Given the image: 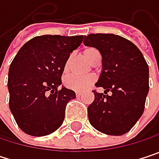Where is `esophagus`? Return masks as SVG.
Instances as JSON below:
<instances>
[{
  "mask_svg": "<svg viewBox=\"0 0 159 159\" xmlns=\"http://www.w3.org/2000/svg\"><path fill=\"white\" fill-rule=\"evenodd\" d=\"M75 95H76V97H78V98H79V97L82 96V92H80V91H76V92H75Z\"/></svg>",
  "mask_w": 159,
  "mask_h": 159,
  "instance_id": "obj_1",
  "label": "esophagus"
}]
</instances>
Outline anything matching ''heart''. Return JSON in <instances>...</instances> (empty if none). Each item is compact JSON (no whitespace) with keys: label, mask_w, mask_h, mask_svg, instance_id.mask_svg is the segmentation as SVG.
Here are the masks:
<instances>
[{"label":"heart","mask_w":159,"mask_h":159,"mask_svg":"<svg viewBox=\"0 0 159 159\" xmlns=\"http://www.w3.org/2000/svg\"><path fill=\"white\" fill-rule=\"evenodd\" d=\"M83 53H84V58L88 61H90L92 64H94L96 62V61L100 57L99 51L97 48H92V47L85 48L84 49ZM70 61H71V57L68 58V60L66 61V62L64 64V72L65 73L69 69ZM95 81H96V77L93 75H84V76L68 75V76L64 77L63 84L68 89H71L74 91H83V90L88 88L90 85H92Z\"/></svg>","instance_id":"b5f03b06"}]
</instances>
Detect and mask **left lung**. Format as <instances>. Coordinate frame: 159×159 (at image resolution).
Returning <instances> with one entry per match:
<instances>
[{
	"mask_svg": "<svg viewBox=\"0 0 159 159\" xmlns=\"http://www.w3.org/2000/svg\"><path fill=\"white\" fill-rule=\"evenodd\" d=\"M84 44L99 50L102 72L87 108L91 125L110 135L128 133L140 119L149 90V69L142 52L130 40L114 34L84 36ZM111 92V95H107Z\"/></svg>",
	"mask_w": 159,
	"mask_h": 159,
	"instance_id": "left-lung-1",
	"label": "left lung"
}]
</instances>
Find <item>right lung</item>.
I'll return each instance as SVG.
<instances>
[{
	"instance_id": "add662e5",
	"label": "right lung",
	"mask_w": 159,
	"mask_h": 159,
	"mask_svg": "<svg viewBox=\"0 0 159 159\" xmlns=\"http://www.w3.org/2000/svg\"><path fill=\"white\" fill-rule=\"evenodd\" d=\"M83 36L44 35L27 41L17 52L8 73L9 108L19 128L32 136H45L62 124L67 103L75 93L59 89L70 53Z\"/></svg>"
}]
</instances>
